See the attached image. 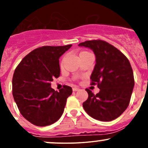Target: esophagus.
Here are the masks:
<instances>
[{"label": "esophagus", "mask_w": 148, "mask_h": 148, "mask_svg": "<svg viewBox=\"0 0 148 148\" xmlns=\"http://www.w3.org/2000/svg\"><path fill=\"white\" fill-rule=\"evenodd\" d=\"M72 90L74 91V92L78 91V90H79V88H72Z\"/></svg>", "instance_id": "obj_1"}]
</instances>
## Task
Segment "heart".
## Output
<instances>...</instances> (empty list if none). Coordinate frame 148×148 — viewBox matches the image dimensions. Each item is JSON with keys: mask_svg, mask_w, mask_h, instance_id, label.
Returning a JSON list of instances; mask_svg holds the SVG:
<instances>
[{"mask_svg": "<svg viewBox=\"0 0 148 148\" xmlns=\"http://www.w3.org/2000/svg\"><path fill=\"white\" fill-rule=\"evenodd\" d=\"M81 53H82V52H81Z\"/></svg>", "mask_w": 148, "mask_h": 148, "instance_id": "obj_1", "label": "heart"}]
</instances>
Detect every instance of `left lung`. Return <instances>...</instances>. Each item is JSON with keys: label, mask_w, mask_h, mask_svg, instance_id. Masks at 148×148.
<instances>
[{"label": "left lung", "mask_w": 148, "mask_h": 148, "mask_svg": "<svg viewBox=\"0 0 148 148\" xmlns=\"http://www.w3.org/2000/svg\"><path fill=\"white\" fill-rule=\"evenodd\" d=\"M79 46L90 49L95 55L91 84H97L100 90L94 95L86 89L88 98L83 107L96 120H115L127 109L133 92L134 79L130 61L118 49L102 40L86 41Z\"/></svg>", "instance_id": "1"}]
</instances>
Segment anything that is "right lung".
Returning a JSON list of instances; mask_svg holds the SVG:
<instances>
[{"label": "right lung", "instance_id": "1", "mask_svg": "<svg viewBox=\"0 0 148 148\" xmlns=\"http://www.w3.org/2000/svg\"><path fill=\"white\" fill-rule=\"evenodd\" d=\"M72 45L45 46L32 51L16 67L12 78V95L21 114L30 123L45 127L58 121L64 111L72 88L59 92L51 87L60 76L59 58Z\"/></svg>", "mask_w": 148, "mask_h": 148}]
</instances>
